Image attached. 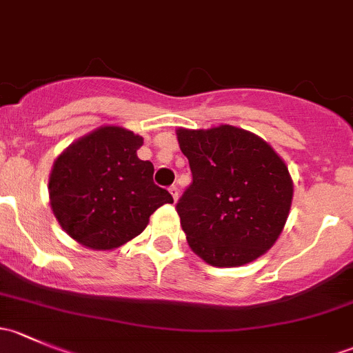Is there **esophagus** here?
<instances>
[{"instance_id":"1","label":"esophagus","mask_w":353,"mask_h":353,"mask_svg":"<svg viewBox=\"0 0 353 353\" xmlns=\"http://www.w3.org/2000/svg\"><path fill=\"white\" fill-rule=\"evenodd\" d=\"M169 193L172 194L174 201H177V199H179V188H177V186H170L169 188Z\"/></svg>"}]
</instances>
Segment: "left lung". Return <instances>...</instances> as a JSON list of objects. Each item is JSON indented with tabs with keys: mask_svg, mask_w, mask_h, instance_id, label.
<instances>
[{
	"mask_svg": "<svg viewBox=\"0 0 353 353\" xmlns=\"http://www.w3.org/2000/svg\"><path fill=\"white\" fill-rule=\"evenodd\" d=\"M176 134L193 174L176 206L190 248L220 268L265 254L294 196L285 162L265 140L230 124Z\"/></svg>",
	"mask_w": 353,
	"mask_h": 353,
	"instance_id": "8db88e82",
	"label": "left lung"
}]
</instances>
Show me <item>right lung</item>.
I'll list each match as a JSON object with an SVG mask.
<instances>
[{
  "mask_svg": "<svg viewBox=\"0 0 353 353\" xmlns=\"http://www.w3.org/2000/svg\"><path fill=\"white\" fill-rule=\"evenodd\" d=\"M143 138L101 126L54 160L49 199L59 225L85 248L105 251L140 236L159 206L174 203L154 183V163L140 160Z\"/></svg>",
  "mask_w": 353,
  "mask_h": 353,
  "instance_id": "1",
  "label": "right lung"
}]
</instances>
